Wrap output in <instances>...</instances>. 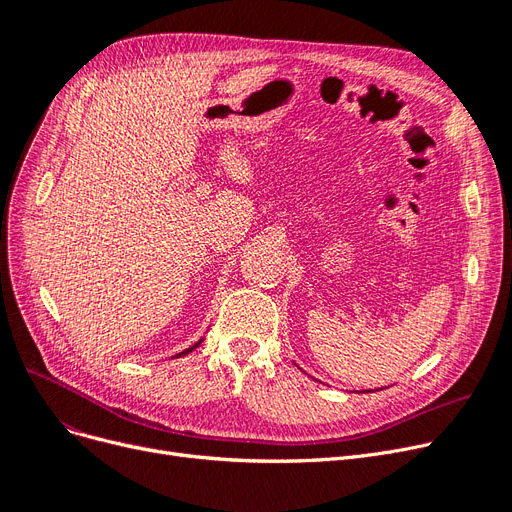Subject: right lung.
<instances>
[{
    "label": "right lung",
    "instance_id": "obj_1",
    "mask_svg": "<svg viewBox=\"0 0 512 512\" xmlns=\"http://www.w3.org/2000/svg\"><path fill=\"white\" fill-rule=\"evenodd\" d=\"M198 345H201V341H198V343H196V345H192V347H188V349H186V351H182V353H177V355H175V358H182V355H186V353H190V351H192V349H196V347H198Z\"/></svg>",
    "mask_w": 512,
    "mask_h": 512
}]
</instances>
